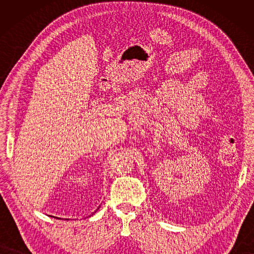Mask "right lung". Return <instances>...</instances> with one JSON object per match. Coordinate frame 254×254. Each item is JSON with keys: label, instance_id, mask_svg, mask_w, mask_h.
<instances>
[{"label": "right lung", "instance_id": "obj_1", "mask_svg": "<svg viewBox=\"0 0 254 254\" xmlns=\"http://www.w3.org/2000/svg\"><path fill=\"white\" fill-rule=\"evenodd\" d=\"M98 208H99V207H98Z\"/></svg>", "mask_w": 254, "mask_h": 254}]
</instances>
